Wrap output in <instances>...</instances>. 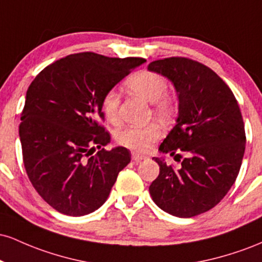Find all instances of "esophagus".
Instances as JSON below:
<instances>
[{
    "label": "esophagus",
    "instance_id": "1",
    "mask_svg": "<svg viewBox=\"0 0 262 262\" xmlns=\"http://www.w3.org/2000/svg\"><path fill=\"white\" fill-rule=\"evenodd\" d=\"M132 159H133V161L135 162V164H139L141 160H145L146 156L143 154H138V152H133V154H132Z\"/></svg>",
    "mask_w": 262,
    "mask_h": 262
}]
</instances>
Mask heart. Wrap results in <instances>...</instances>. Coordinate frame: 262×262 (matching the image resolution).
I'll return each instance as SVG.
<instances>
[{"instance_id": "b5f03b06", "label": "heart", "mask_w": 262, "mask_h": 262, "mask_svg": "<svg viewBox=\"0 0 262 262\" xmlns=\"http://www.w3.org/2000/svg\"><path fill=\"white\" fill-rule=\"evenodd\" d=\"M125 85L138 96L150 103H154V111L161 117H170L173 112V102L165 93L167 91V82L161 75L152 71H138L127 80ZM119 107V93L110 90L103 95L101 108L110 121H117ZM161 128L156 123L145 127H125L117 132V143L124 148L145 151L160 138Z\"/></svg>"}]
</instances>
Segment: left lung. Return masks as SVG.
<instances>
[{"label":"left lung","instance_id":"8db88e82","mask_svg":"<svg viewBox=\"0 0 262 262\" xmlns=\"http://www.w3.org/2000/svg\"><path fill=\"white\" fill-rule=\"evenodd\" d=\"M148 70L169 79L179 98L176 124L159 151L186 155L179 169L152 158L160 173L150 196L171 215L194 217L217 206L235 182L246 143L242 112L227 83L201 62L167 58L150 62Z\"/></svg>","mask_w":262,"mask_h":262}]
</instances>
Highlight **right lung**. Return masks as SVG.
<instances>
[{
	"instance_id": "right-lung-1",
	"label": "right lung",
	"mask_w": 262,
	"mask_h": 262,
	"mask_svg": "<svg viewBox=\"0 0 262 262\" xmlns=\"http://www.w3.org/2000/svg\"><path fill=\"white\" fill-rule=\"evenodd\" d=\"M145 61L73 54L47 66L27 90L19 125L23 162L33 187L58 212L73 217L95 212L130 162L128 149L102 148L111 135L100 125L101 101Z\"/></svg>"
}]
</instances>
